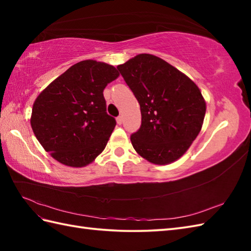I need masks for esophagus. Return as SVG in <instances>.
<instances>
[{
    "label": "esophagus",
    "instance_id": "obj_1",
    "mask_svg": "<svg viewBox=\"0 0 251 251\" xmlns=\"http://www.w3.org/2000/svg\"><path fill=\"white\" fill-rule=\"evenodd\" d=\"M116 122H117V124H122V123H123V116L122 115H120V116H117L116 117Z\"/></svg>",
    "mask_w": 251,
    "mask_h": 251
}]
</instances>
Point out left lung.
<instances>
[{"mask_svg": "<svg viewBox=\"0 0 251 251\" xmlns=\"http://www.w3.org/2000/svg\"><path fill=\"white\" fill-rule=\"evenodd\" d=\"M117 70L140 104V128L130 140L138 154L157 165L175 162L201 129L206 103L200 88L168 62L140 54Z\"/></svg>", "mask_w": 251, "mask_h": 251, "instance_id": "obj_1", "label": "left lung"}]
</instances>
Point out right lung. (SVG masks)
I'll return each instance as SVG.
<instances>
[{
  "mask_svg": "<svg viewBox=\"0 0 251 251\" xmlns=\"http://www.w3.org/2000/svg\"><path fill=\"white\" fill-rule=\"evenodd\" d=\"M117 76L113 66L84 60L69 68L36 98L32 129L58 162L83 167L103 151L116 125L106 113L103 89Z\"/></svg>",
  "mask_w": 251,
  "mask_h": 251,
  "instance_id": "1",
  "label": "right lung"
}]
</instances>
